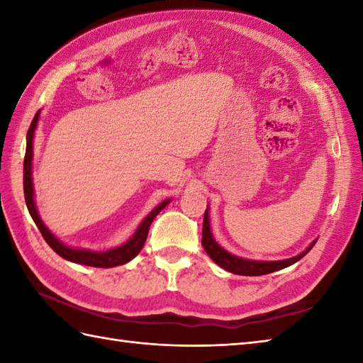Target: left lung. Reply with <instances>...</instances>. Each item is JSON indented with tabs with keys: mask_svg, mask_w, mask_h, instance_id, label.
<instances>
[{
	"mask_svg": "<svg viewBox=\"0 0 363 363\" xmlns=\"http://www.w3.org/2000/svg\"><path fill=\"white\" fill-rule=\"evenodd\" d=\"M204 251L209 254V257L215 262V264L220 265L221 268H225L226 272H230L234 274H242V276H262V274H268L277 272V269H282L285 267H290L298 262L299 259H303L307 252H309L313 248V243H311L309 248H306L303 252L298 254L295 257L290 259H284V260H250V259H242L237 257L234 254L228 252L226 250H223L221 246L215 242V238L212 235L211 230V221H209V211L206 209L204 212V220H203V240H201Z\"/></svg>",
	"mask_w": 363,
	"mask_h": 363,
	"instance_id": "1",
	"label": "left lung"
}]
</instances>
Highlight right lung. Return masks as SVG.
<instances>
[{
  "mask_svg": "<svg viewBox=\"0 0 363 363\" xmlns=\"http://www.w3.org/2000/svg\"><path fill=\"white\" fill-rule=\"evenodd\" d=\"M38 117H40V111H37L34 120L30 121V126L28 129V135H26V154H25V164H23V189H25V199H26L28 211L37 225L38 230L42 233L45 242L48 243L52 248V251L57 252L60 257L74 262V264H81V265H89V267H96V268H112V267L123 265V264H126V262L133 260L143 248L152 220L156 218V215L162 209H164L167 204H169L172 199H165L164 203H160L157 207H154V209L148 213V217H145V220L140 223V225H138L134 235L130 237L126 243H123L121 246H117V248L109 250V251H103V252H96V251H90V250L72 248V246H67L65 243L60 242L48 228L45 226V223L42 221L40 215H38V212H37L35 201H34L33 140H34V130L37 128Z\"/></svg>",
  "mask_w": 363,
  "mask_h": 363,
  "instance_id": "add662e5",
  "label": "right lung"
}]
</instances>
